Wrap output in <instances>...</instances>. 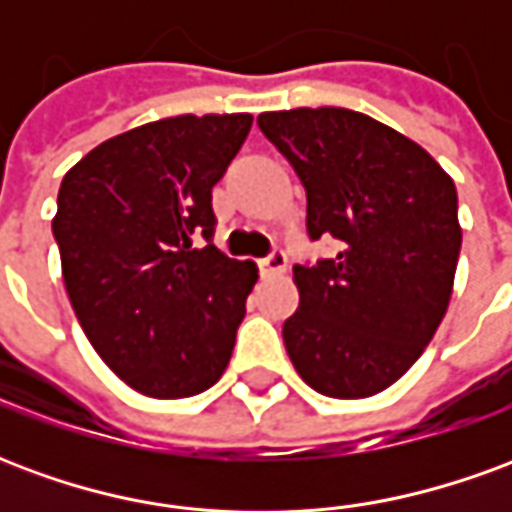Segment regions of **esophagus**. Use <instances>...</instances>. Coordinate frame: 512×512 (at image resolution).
<instances>
[{"mask_svg": "<svg viewBox=\"0 0 512 512\" xmlns=\"http://www.w3.org/2000/svg\"><path fill=\"white\" fill-rule=\"evenodd\" d=\"M257 268H260V274H282L288 268V255L282 249H274L268 257L257 260Z\"/></svg>", "mask_w": 512, "mask_h": 512, "instance_id": "esophagus-1", "label": "esophagus"}]
</instances>
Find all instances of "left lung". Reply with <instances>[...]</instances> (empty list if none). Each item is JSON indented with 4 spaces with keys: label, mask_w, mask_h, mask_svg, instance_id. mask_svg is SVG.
Segmentation results:
<instances>
[{
    "label": "left lung",
    "mask_w": 512,
    "mask_h": 512,
    "mask_svg": "<svg viewBox=\"0 0 512 512\" xmlns=\"http://www.w3.org/2000/svg\"><path fill=\"white\" fill-rule=\"evenodd\" d=\"M257 126L307 191V235L340 246L293 266L299 310L282 326L290 362L321 395H376L422 356L450 304L455 183L428 150L362 112H263Z\"/></svg>",
    "instance_id": "left-lung-1"
}]
</instances>
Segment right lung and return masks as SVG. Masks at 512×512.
Returning a JSON list of instances; mask_svg holds the SVG:
<instances>
[{
	"instance_id": "add662e5",
	"label": "right lung",
	"mask_w": 512,
	"mask_h": 512,
	"mask_svg": "<svg viewBox=\"0 0 512 512\" xmlns=\"http://www.w3.org/2000/svg\"><path fill=\"white\" fill-rule=\"evenodd\" d=\"M249 128L252 115L167 117L106 139L62 178L51 230L73 312L147 397L200 395L233 356L257 268L211 244V191Z\"/></svg>"
}]
</instances>
